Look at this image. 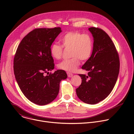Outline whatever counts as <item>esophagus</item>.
Wrapping results in <instances>:
<instances>
[{
    "mask_svg": "<svg viewBox=\"0 0 134 134\" xmlns=\"http://www.w3.org/2000/svg\"><path fill=\"white\" fill-rule=\"evenodd\" d=\"M67 75H68V77H71L72 76H73V74L72 73H70V72H67Z\"/></svg>",
    "mask_w": 134,
    "mask_h": 134,
    "instance_id": "esophagus-1",
    "label": "esophagus"
}]
</instances>
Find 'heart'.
Returning <instances> with one entry per match:
<instances>
[{
	"instance_id": "1",
	"label": "heart",
	"mask_w": 134,
	"mask_h": 134,
	"mask_svg": "<svg viewBox=\"0 0 134 134\" xmlns=\"http://www.w3.org/2000/svg\"><path fill=\"white\" fill-rule=\"evenodd\" d=\"M62 46L54 43L50 47V53L53 58L59 59L63 53V47L70 49L72 58L65 60L58 64L59 69L68 71H74L80 65V59L85 62L91 56L93 42L92 36L88 34H82L79 32H69L60 38Z\"/></svg>"
}]
</instances>
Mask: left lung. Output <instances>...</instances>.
I'll list each match as a JSON object with an SVG mask.
<instances>
[{
    "mask_svg": "<svg viewBox=\"0 0 134 134\" xmlns=\"http://www.w3.org/2000/svg\"><path fill=\"white\" fill-rule=\"evenodd\" d=\"M93 37V48L90 58L82 67L87 75L79 74L81 85L76 90L83 102L95 104L105 99L117 82L119 72V58L115 46L102 30L90 27Z\"/></svg>",
    "mask_w": 134,
    "mask_h": 134,
    "instance_id": "8db88e82",
    "label": "left lung"
}]
</instances>
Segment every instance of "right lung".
Instances as JSON below:
<instances>
[{"mask_svg": "<svg viewBox=\"0 0 134 134\" xmlns=\"http://www.w3.org/2000/svg\"><path fill=\"white\" fill-rule=\"evenodd\" d=\"M62 31L60 27L34 29L17 49L14 59L16 80L25 97L36 104L44 105L53 101L58 94L60 82L67 77L63 70L44 75L54 68L50 47Z\"/></svg>", "mask_w": 134, "mask_h": 134, "instance_id": "right-lung-1", "label": "right lung"}]
</instances>
